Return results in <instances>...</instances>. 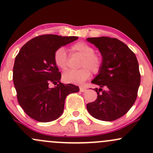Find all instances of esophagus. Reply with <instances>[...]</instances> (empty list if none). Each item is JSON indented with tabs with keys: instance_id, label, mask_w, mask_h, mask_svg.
<instances>
[{
	"instance_id": "obj_1",
	"label": "esophagus",
	"mask_w": 153,
	"mask_h": 153,
	"mask_svg": "<svg viewBox=\"0 0 153 153\" xmlns=\"http://www.w3.org/2000/svg\"><path fill=\"white\" fill-rule=\"evenodd\" d=\"M87 88L85 87H83V86H80V92H85V91H86Z\"/></svg>"
}]
</instances>
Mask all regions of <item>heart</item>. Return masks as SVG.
Returning a JSON list of instances; mask_svg holds the SVG:
<instances>
[{"label": "heart", "instance_id": "heart-1", "mask_svg": "<svg viewBox=\"0 0 153 153\" xmlns=\"http://www.w3.org/2000/svg\"><path fill=\"white\" fill-rule=\"evenodd\" d=\"M72 53L82 56L80 62L82 68L79 70H70L62 75L63 81L68 83L80 84L90 78L91 71L98 73L102 67V57L94 53L95 50L91 45L84 42H78L70 47ZM54 62L59 68L65 70L68 67V56L63 48H59L54 54Z\"/></svg>", "mask_w": 153, "mask_h": 153}]
</instances>
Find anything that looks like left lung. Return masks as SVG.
I'll list each match as a JSON object with an SVG mask.
<instances>
[{
  "instance_id": "1",
  "label": "left lung",
  "mask_w": 153,
  "mask_h": 153,
  "mask_svg": "<svg viewBox=\"0 0 153 153\" xmlns=\"http://www.w3.org/2000/svg\"><path fill=\"white\" fill-rule=\"evenodd\" d=\"M86 40L99 49L103 60L99 75L91 81L99 86L94 89L97 99L88 103L87 110L94 118L111 122L126 114L136 101L140 84L137 59L125 44L116 38Z\"/></svg>"
}]
</instances>
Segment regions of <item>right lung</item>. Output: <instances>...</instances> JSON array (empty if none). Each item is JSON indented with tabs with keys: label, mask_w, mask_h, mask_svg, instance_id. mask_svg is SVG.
Masks as SVG:
<instances>
[{
	"label": "right lung",
	"mask_w": 153,
	"mask_h": 153,
	"mask_svg": "<svg viewBox=\"0 0 153 153\" xmlns=\"http://www.w3.org/2000/svg\"><path fill=\"white\" fill-rule=\"evenodd\" d=\"M78 38L41 35L26 42L16 57L13 80L17 99L26 114L34 120L49 122L59 118L67 96L79 91L76 85L60 82L61 73L54 62L55 51ZM50 83L57 85L50 88Z\"/></svg>",
	"instance_id": "right-lung-1"
}]
</instances>
